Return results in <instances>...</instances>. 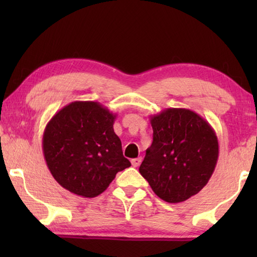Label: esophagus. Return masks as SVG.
Masks as SVG:
<instances>
[{"label":"esophagus","instance_id":"obj_1","mask_svg":"<svg viewBox=\"0 0 257 257\" xmlns=\"http://www.w3.org/2000/svg\"><path fill=\"white\" fill-rule=\"evenodd\" d=\"M141 163H142V158H136V159H133L132 160V164H133V167H135V168L139 167V165H141Z\"/></svg>","mask_w":257,"mask_h":257}]
</instances>
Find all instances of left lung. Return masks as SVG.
I'll list each match as a JSON object with an SVG mask.
<instances>
[{
	"label": "left lung",
	"mask_w": 257,
	"mask_h": 257,
	"mask_svg": "<svg viewBox=\"0 0 257 257\" xmlns=\"http://www.w3.org/2000/svg\"><path fill=\"white\" fill-rule=\"evenodd\" d=\"M153 143L139 172L168 203L187 201L212 177L219 158L214 129L188 108H167L151 115Z\"/></svg>",
	"instance_id": "left-lung-1"
}]
</instances>
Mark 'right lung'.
Segmentation results:
<instances>
[{"mask_svg":"<svg viewBox=\"0 0 257 257\" xmlns=\"http://www.w3.org/2000/svg\"><path fill=\"white\" fill-rule=\"evenodd\" d=\"M116 114L93 101H76L53 115L43 135L47 168L60 186L96 197L132 163L113 129Z\"/></svg>","mask_w":257,"mask_h":257,"instance_id":"1","label":"right lung"}]
</instances>
